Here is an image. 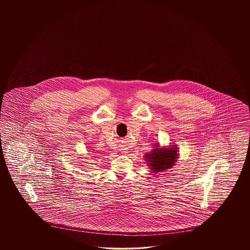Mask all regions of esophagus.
Segmentation results:
<instances>
[{"label":"esophagus","mask_w":250,"mask_h":250,"mask_svg":"<svg viewBox=\"0 0 250 250\" xmlns=\"http://www.w3.org/2000/svg\"><path fill=\"white\" fill-rule=\"evenodd\" d=\"M120 150H121V152H122L123 154H126V153H127V149H126V148H121Z\"/></svg>","instance_id":"34e87169"}]
</instances>
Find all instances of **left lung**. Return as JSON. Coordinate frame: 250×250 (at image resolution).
<instances>
[{
  "label": "left lung",
  "mask_w": 250,
  "mask_h": 250,
  "mask_svg": "<svg viewBox=\"0 0 250 250\" xmlns=\"http://www.w3.org/2000/svg\"><path fill=\"white\" fill-rule=\"evenodd\" d=\"M177 153L176 150L173 148H167V149H158L155 148L151 154L145 155L146 158L150 161V167L152 169H154L155 172L162 171L174 164V161L176 159Z\"/></svg>",
  "instance_id": "left-lung-1"
}]
</instances>
